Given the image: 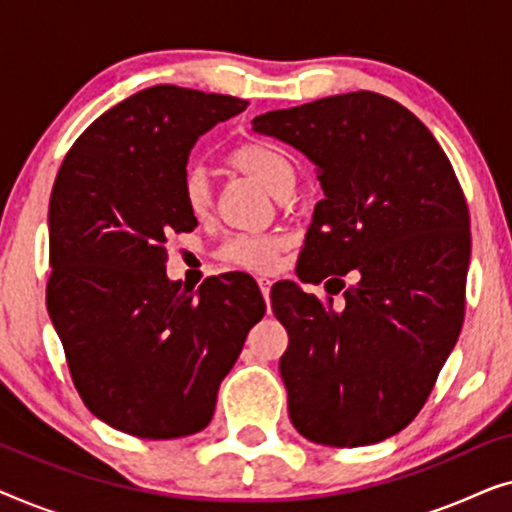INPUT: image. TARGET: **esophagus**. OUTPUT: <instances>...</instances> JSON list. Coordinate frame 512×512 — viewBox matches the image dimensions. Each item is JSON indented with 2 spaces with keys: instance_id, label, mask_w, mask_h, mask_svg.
I'll use <instances>...</instances> for the list:
<instances>
[{
  "instance_id": "obj_1",
  "label": "esophagus",
  "mask_w": 512,
  "mask_h": 512,
  "mask_svg": "<svg viewBox=\"0 0 512 512\" xmlns=\"http://www.w3.org/2000/svg\"><path fill=\"white\" fill-rule=\"evenodd\" d=\"M258 286H261V293H263V298L268 300V296H270V286H272V282L268 277H258Z\"/></svg>"
}]
</instances>
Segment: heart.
<instances>
[{
  "label": "heart",
  "mask_w": 512,
  "mask_h": 512,
  "mask_svg": "<svg viewBox=\"0 0 512 512\" xmlns=\"http://www.w3.org/2000/svg\"><path fill=\"white\" fill-rule=\"evenodd\" d=\"M228 165L235 172L251 177L258 184L268 188L272 195L284 198L291 191L293 172L291 160L277 151L275 146L263 142H242L228 153ZM181 200L193 219L205 221L214 209V193L209 186L207 174L200 167H191L181 179ZM284 237L279 235H235L226 240L216 251L221 263L230 268L268 272L275 268L279 251L284 249Z\"/></svg>",
  "instance_id": "heart-1"
}]
</instances>
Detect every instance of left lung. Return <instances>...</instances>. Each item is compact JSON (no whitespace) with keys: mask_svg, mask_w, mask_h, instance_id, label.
Listing matches in <instances>:
<instances>
[{"mask_svg":"<svg viewBox=\"0 0 512 512\" xmlns=\"http://www.w3.org/2000/svg\"><path fill=\"white\" fill-rule=\"evenodd\" d=\"M251 123L317 165L326 198L296 272L345 298L335 305L293 282L272 289L289 333L279 373L291 422L319 445L380 443L424 408L464 324V191L429 128L380 93L324 97Z\"/></svg>","mask_w":512,"mask_h":512,"instance_id":"8db88e82","label":"left lung"}]
</instances>
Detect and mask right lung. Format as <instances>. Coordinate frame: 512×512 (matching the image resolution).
<instances>
[{
	"label": "right lung",
	"instance_id": "obj_1",
	"mask_svg": "<svg viewBox=\"0 0 512 512\" xmlns=\"http://www.w3.org/2000/svg\"><path fill=\"white\" fill-rule=\"evenodd\" d=\"M247 100L151 86L72 144L48 205L46 305L86 408L137 438L198 433L265 300L247 275L198 293L165 275L167 237L198 219L181 200L193 144Z\"/></svg>",
	"mask_w": 512,
	"mask_h": 512
}]
</instances>
